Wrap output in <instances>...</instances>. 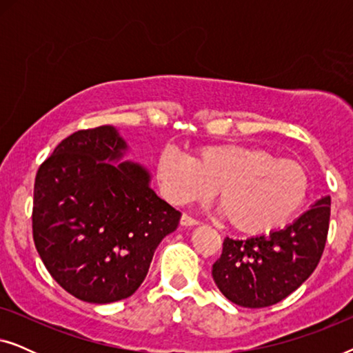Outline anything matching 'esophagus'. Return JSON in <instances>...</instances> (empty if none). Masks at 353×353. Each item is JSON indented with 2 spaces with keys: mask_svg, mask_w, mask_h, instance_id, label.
<instances>
[{
  "mask_svg": "<svg viewBox=\"0 0 353 353\" xmlns=\"http://www.w3.org/2000/svg\"><path fill=\"white\" fill-rule=\"evenodd\" d=\"M180 223H181L183 226H194V225L199 223V221H197L196 219H192L191 215L183 214V215H181V219H180Z\"/></svg>",
  "mask_w": 353,
  "mask_h": 353,
  "instance_id": "1",
  "label": "esophagus"
}]
</instances>
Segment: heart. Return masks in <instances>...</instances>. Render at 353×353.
I'll return each mask as SVG.
<instances>
[{"label":"heart","instance_id":"b5f03b06","mask_svg":"<svg viewBox=\"0 0 353 353\" xmlns=\"http://www.w3.org/2000/svg\"><path fill=\"white\" fill-rule=\"evenodd\" d=\"M156 176L172 204L204 201L219 190V205L236 230L257 234L279 228L301 210L310 178L296 161L245 144H210L188 157L162 149Z\"/></svg>","mask_w":353,"mask_h":353}]
</instances>
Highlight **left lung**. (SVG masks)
<instances>
[{
  "label": "left lung",
  "mask_w": 353,
  "mask_h": 353,
  "mask_svg": "<svg viewBox=\"0 0 353 353\" xmlns=\"http://www.w3.org/2000/svg\"><path fill=\"white\" fill-rule=\"evenodd\" d=\"M331 197H321L288 228L245 241L225 238L212 276L236 305L262 308L281 302L313 273L325 250Z\"/></svg>",
  "instance_id": "8db88e82"
}]
</instances>
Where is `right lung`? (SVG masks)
<instances>
[{
	"label": "right lung",
	"instance_id": "right-lung-1",
	"mask_svg": "<svg viewBox=\"0 0 353 353\" xmlns=\"http://www.w3.org/2000/svg\"><path fill=\"white\" fill-rule=\"evenodd\" d=\"M127 144L114 127L79 130L41 163L33 188V241L62 289L80 301L132 296L154 250L181 214L149 188L133 162L112 165Z\"/></svg>",
	"mask_w": 353,
	"mask_h": 353
}]
</instances>
